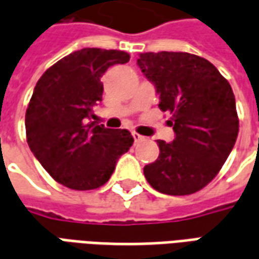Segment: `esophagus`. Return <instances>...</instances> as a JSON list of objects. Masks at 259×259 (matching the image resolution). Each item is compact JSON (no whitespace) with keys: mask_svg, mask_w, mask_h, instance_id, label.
Wrapping results in <instances>:
<instances>
[{"mask_svg":"<svg viewBox=\"0 0 259 259\" xmlns=\"http://www.w3.org/2000/svg\"><path fill=\"white\" fill-rule=\"evenodd\" d=\"M133 137H134V141H135V142H139V141H142V139H144V137H142V135H139V134H137V133H133Z\"/></svg>","mask_w":259,"mask_h":259,"instance_id":"34e87169","label":"esophagus"}]
</instances>
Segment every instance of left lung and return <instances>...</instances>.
Wrapping results in <instances>:
<instances>
[{"label":"left lung","instance_id":"1","mask_svg":"<svg viewBox=\"0 0 259 259\" xmlns=\"http://www.w3.org/2000/svg\"><path fill=\"white\" fill-rule=\"evenodd\" d=\"M138 67L155 85L159 109L171 115L176 138L157 141L159 157L144 174L156 191L190 195L219 173L238 135L232 86L218 68L190 53H141Z\"/></svg>","mask_w":259,"mask_h":259}]
</instances>
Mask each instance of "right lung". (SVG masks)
I'll list each match as a JSON object with an SVG mask.
<instances>
[{
	"instance_id": "obj_1",
	"label": "right lung",
	"mask_w": 259,
	"mask_h": 259,
	"mask_svg": "<svg viewBox=\"0 0 259 259\" xmlns=\"http://www.w3.org/2000/svg\"><path fill=\"white\" fill-rule=\"evenodd\" d=\"M128 61L125 51L82 49L37 80L25 117L27 145L57 183L78 191L99 188L133 146L126 130L86 124L92 107L102 102L104 72Z\"/></svg>"
}]
</instances>
